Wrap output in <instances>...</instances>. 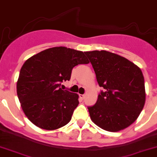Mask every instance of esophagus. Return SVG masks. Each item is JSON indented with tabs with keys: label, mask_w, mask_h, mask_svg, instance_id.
I'll use <instances>...</instances> for the list:
<instances>
[{
	"label": "esophagus",
	"mask_w": 157,
	"mask_h": 157,
	"mask_svg": "<svg viewBox=\"0 0 157 157\" xmlns=\"http://www.w3.org/2000/svg\"><path fill=\"white\" fill-rule=\"evenodd\" d=\"M84 97H85V95L84 94H80V98L81 99H84Z\"/></svg>",
	"instance_id": "34e87169"
}]
</instances>
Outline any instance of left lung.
<instances>
[{
	"mask_svg": "<svg viewBox=\"0 0 157 157\" xmlns=\"http://www.w3.org/2000/svg\"><path fill=\"white\" fill-rule=\"evenodd\" d=\"M105 90L88 107L92 121L102 129L118 132L132 125L146 101L142 70L127 59L108 51L84 52Z\"/></svg>",
	"mask_w": 157,
	"mask_h": 157,
	"instance_id": "1",
	"label": "left lung"
}]
</instances>
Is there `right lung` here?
<instances>
[{"label":"right lung","mask_w":157,"mask_h":157,"mask_svg":"<svg viewBox=\"0 0 157 157\" xmlns=\"http://www.w3.org/2000/svg\"><path fill=\"white\" fill-rule=\"evenodd\" d=\"M89 63L81 51L53 47L32 56L25 62L17 82V94L23 112L34 125L46 130L64 126L79 104L78 94L62 90L72 70Z\"/></svg>","instance_id":"obj_1"}]
</instances>
